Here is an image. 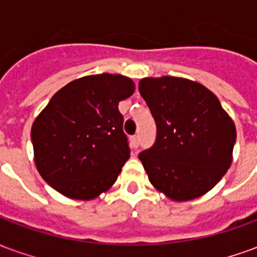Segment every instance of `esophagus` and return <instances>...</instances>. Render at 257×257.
<instances>
[{
    "label": "esophagus",
    "mask_w": 257,
    "mask_h": 257,
    "mask_svg": "<svg viewBox=\"0 0 257 257\" xmlns=\"http://www.w3.org/2000/svg\"><path fill=\"white\" fill-rule=\"evenodd\" d=\"M131 143H132V147L138 149V146H139V136H138V135L132 136V139H131Z\"/></svg>",
    "instance_id": "esophagus-1"
}]
</instances>
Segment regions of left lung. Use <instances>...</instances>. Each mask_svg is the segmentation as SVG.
I'll use <instances>...</instances> for the list:
<instances>
[{
	"label": "left lung",
	"mask_w": 257,
	"mask_h": 257,
	"mask_svg": "<svg viewBox=\"0 0 257 257\" xmlns=\"http://www.w3.org/2000/svg\"><path fill=\"white\" fill-rule=\"evenodd\" d=\"M139 90L157 125V138L139 160L150 183L173 201L198 198L232 161L235 125L204 85L186 78H143Z\"/></svg>",
	"instance_id": "1"
}]
</instances>
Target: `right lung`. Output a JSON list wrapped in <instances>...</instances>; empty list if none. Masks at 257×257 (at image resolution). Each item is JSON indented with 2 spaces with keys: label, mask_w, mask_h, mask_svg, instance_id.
I'll use <instances>...</instances> for the list:
<instances>
[{
  "label": "right lung",
  "mask_w": 257,
  "mask_h": 257,
  "mask_svg": "<svg viewBox=\"0 0 257 257\" xmlns=\"http://www.w3.org/2000/svg\"><path fill=\"white\" fill-rule=\"evenodd\" d=\"M134 90L131 78L104 73L71 81L52 96L31 128L36 167L51 187L92 199L115 183L131 156L118 103Z\"/></svg>",
  "instance_id": "right-lung-1"
}]
</instances>
